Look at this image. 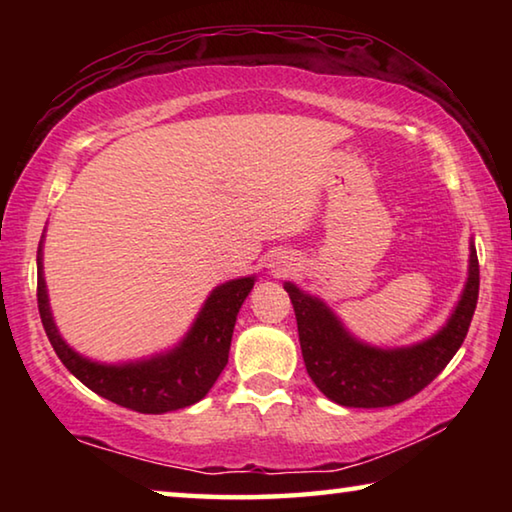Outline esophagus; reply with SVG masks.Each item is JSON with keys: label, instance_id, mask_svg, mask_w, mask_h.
I'll use <instances>...</instances> for the list:
<instances>
[{"label": "esophagus", "instance_id": "1", "mask_svg": "<svg viewBox=\"0 0 512 512\" xmlns=\"http://www.w3.org/2000/svg\"><path fill=\"white\" fill-rule=\"evenodd\" d=\"M273 271H275L277 275H280V273H287V271H291V264H287V262H284V264H277V266H273Z\"/></svg>", "mask_w": 512, "mask_h": 512}]
</instances>
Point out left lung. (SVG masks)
I'll return each mask as SVG.
<instances>
[{"label":"left lung","instance_id":"1","mask_svg":"<svg viewBox=\"0 0 512 512\" xmlns=\"http://www.w3.org/2000/svg\"><path fill=\"white\" fill-rule=\"evenodd\" d=\"M298 320L302 359L318 391L341 406L379 409L429 386L461 348L479 300V259L470 244L467 282L445 327L409 348H372L343 327L323 300L284 282Z\"/></svg>","mask_w":512,"mask_h":512}]
</instances>
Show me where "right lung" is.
I'll use <instances>...</instances> for the list:
<instances>
[{
	"label": "right lung",
	"mask_w": 512,
	"mask_h": 512,
	"mask_svg": "<svg viewBox=\"0 0 512 512\" xmlns=\"http://www.w3.org/2000/svg\"><path fill=\"white\" fill-rule=\"evenodd\" d=\"M253 284V275L219 284L173 350L142 361L99 363L81 357L60 336L42 275V239L38 248V309L58 359L90 391L137 413L178 411L203 400L228 363L237 314Z\"/></svg>",
	"instance_id": "right-lung-1"
}]
</instances>
